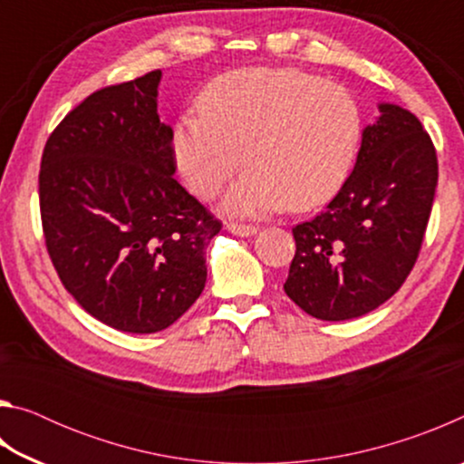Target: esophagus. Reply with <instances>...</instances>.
Wrapping results in <instances>:
<instances>
[{
  "label": "esophagus",
  "mask_w": 464,
  "mask_h": 464,
  "mask_svg": "<svg viewBox=\"0 0 464 464\" xmlns=\"http://www.w3.org/2000/svg\"><path fill=\"white\" fill-rule=\"evenodd\" d=\"M227 229H229V233L237 235V237H251V235L257 233L256 227H251V225H239V223H229V225H227Z\"/></svg>",
  "instance_id": "obj_1"
}]
</instances>
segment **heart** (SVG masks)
Returning <instances> with one entry per match:
<instances>
[{
	"label": "heart",
	"mask_w": 464,
	"mask_h": 464,
	"mask_svg": "<svg viewBox=\"0 0 464 464\" xmlns=\"http://www.w3.org/2000/svg\"><path fill=\"white\" fill-rule=\"evenodd\" d=\"M362 137L352 93L296 69H239L200 93V110L171 130V157L186 186L213 198L243 166L223 200L233 217H264L327 202L348 178Z\"/></svg>",
	"instance_id": "1"
}]
</instances>
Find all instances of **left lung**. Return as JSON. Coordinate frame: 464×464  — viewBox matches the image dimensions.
I'll return each instance as SVG.
<instances>
[{
	"label": "left lung",
	"instance_id": "8db88e82",
	"mask_svg": "<svg viewBox=\"0 0 464 464\" xmlns=\"http://www.w3.org/2000/svg\"><path fill=\"white\" fill-rule=\"evenodd\" d=\"M436 186V149L421 122L381 102L340 192L324 213L293 229L296 254L285 293L324 321L381 307L418 260Z\"/></svg>",
	"mask_w": 464,
	"mask_h": 464
}]
</instances>
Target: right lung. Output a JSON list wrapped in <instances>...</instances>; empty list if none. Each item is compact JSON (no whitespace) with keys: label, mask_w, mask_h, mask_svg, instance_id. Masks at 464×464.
Segmentation results:
<instances>
[{"label":"right lung","mask_w":464,"mask_h":464,"mask_svg":"<svg viewBox=\"0 0 464 464\" xmlns=\"http://www.w3.org/2000/svg\"><path fill=\"white\" fill-rule=\"evenodd\" d=\"M161 72L93 92L53 130L38 196L63 286L102 324L155 334L192 307L204 249L221 231L176 182L171 127L157 114Z\"/></svg>","instance_id":"1"}]
</instances>
